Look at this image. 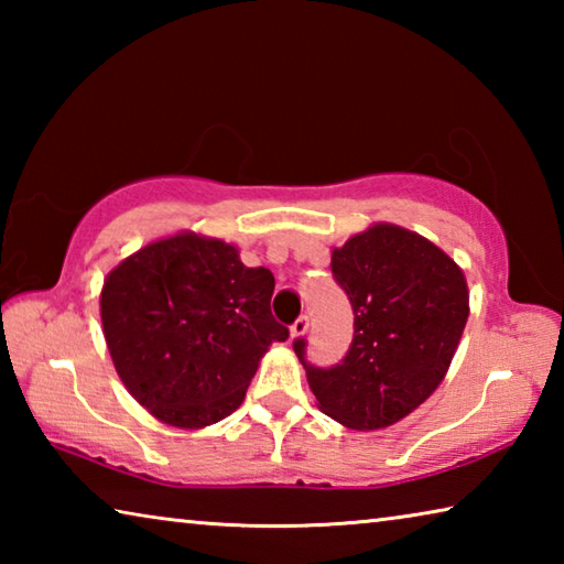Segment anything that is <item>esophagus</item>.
<instances>
[{
	"mask_svg": "<svg viewBox=\"0 0 564 564\" xmlns=\"http://www.w3.org/2000/svg\"><path fill=\"white\" fill-rule=\"evenodd\" d=\"M305 333H308V316L295 318V323L291 326V336L293 338H301V336H305Z\"/></svg>",
	"mask_w": 564,
	"mask_h": 564,
	"instance_id": "esophagus-1",
	"label": "esophagus"
}]
</instances>
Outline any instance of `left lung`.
<instances>
[{"label": "left lung", "mask_w": 564, "mask_h": 564, "mask_svg": "<svg viewBox=\"0 0 564 564\" xmlns=\"http://www.w3.org/2000/svg\"><path fill=\"white\" fill-rule=\"evenodd\" d=\"M330 271L352 305V343L338 366L293 350L321 413L352 431H380L425 403L443 383L470 316L460 265L395 224H373L333 248Z\"/></svg>", "instance_id": "8db88e82"}]
</instances>
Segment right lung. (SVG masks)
I'll use <instances>...</instances> for the list:
<instances>
[{
    "mask_svg": "<svg viewBox=\"0 0 564 564\" xmlns=\"http://www.w3.org/2000/svg\"><path fill=\"white\" fill-rule=\"evenodd\" d=\"M273 273L248 269L221 238H159L104 279L101 326L113 368L151 415L181 431L214 425L243 403L271 343Z\"/></svg>",
    "mask_w": 564,
    "mask_h": 564,
    "instance_id": "obj_1",
    "label": "right lung"
}]
</instances>
